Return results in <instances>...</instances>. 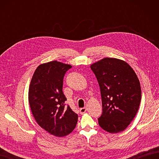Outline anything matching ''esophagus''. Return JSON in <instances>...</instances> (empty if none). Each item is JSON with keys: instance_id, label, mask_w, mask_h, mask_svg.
Returning a JSON list of instances; mask_svg holds the SVG:
<instances>
[{"instance_id": "esophagus-1", "label": "esophagus", "mask_w": 159, "mask_h": 159, "mask_svg": "<svg viewBox=\"0 0 159 159\" xmlns=\"http://www.w3.org/2000/svg\"><path fill=\"white\" fill-rule=\"evenodd\" d=\"M86 111H87V108H86V107L80 108V109H79V111H80V114H81V115H83V114H84V113H85L86 112Z\"/></svg>"}]
</instances>
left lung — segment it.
Here are the masks:
<instances>
[{
  "label": "left lung",
  "instance_id": "obj_1",
  "mask_svg": "<svg viewBox=\"0 0 159 159\" xmlns=\"http://www.w3.org/2000/svg\"><path fill=\"white\" fill-rule=\"evenodd\" d=\"M98 82L102 113L99 126L110 133L123 131L135 117L141 98L139 80L122 60L104 58L91 66Z\"/></svg>",
  "mask_w": 159,
  "mask_h": 159
}]
</instances>
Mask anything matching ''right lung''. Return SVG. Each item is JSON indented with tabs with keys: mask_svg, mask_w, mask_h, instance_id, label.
Masks as SVG:
<instances>
[{
	"mask_svg": "<svg viewBox=\"0 0 159 159\" xmlns=\"http://www.w3.org/2000/svg\"><path fill=\"white\" fill-rule=\"evenodd\" d=\"M72 66L53 61L39 65L31 79L29 102L40 126L56 137H64L75 128L78 115L69 105L63 93V78Z\"/></svg>",
	"mask_w": 159,
	"mask_h": 159,
	"instance_id": "add662e5",
	"label": "right lung"
}]
</instances>
